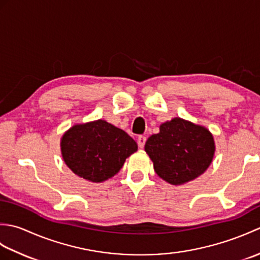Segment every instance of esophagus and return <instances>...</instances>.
<instances>
[{"instance_id": "1", "label": "esophagus", "mask_w": 260, "mask_h": 260, "mask_svg": "<svg viewBox=\"0 0 260 260\" xmlns=\"http://www.w3.org/2000/svg\"><path fill=\"white\" fill-rule=\"evenodd\" d=\"M145 142H146V137H145V136L141 135V136L137 137V144H139V146H140L141 148L144 147V145H145Z\"/></svg>"}]
</instances>
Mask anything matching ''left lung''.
Listing matches in <instances>:
<instances>
[{
	"instance_id": "8db88e82",
	"label": "left lung",
	"mask_w": 260,
	"mask_h": 260,
	"mask_svg": "<svg viewBox=\"0 0 260 260\" xmlns=\"http://www.w3.org/2000/svg\"><path fill=\"white\" fill-rule=\"evenodd\" d=\"M213 136L206 127L175 117L148 137L145 152L159 178L181 185L206 172L214 155Z\"/></svg>"
}]
</instances>
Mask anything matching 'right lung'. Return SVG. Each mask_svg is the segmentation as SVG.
Segmentation results:
<instances>
[{
  "label": "right lung",
  "mask_w": 260,
  "mask_h": 260,
  "mask_svg": "<svg viewBox=\"0 0 260 260\" xmlns=\"http://www.w3.org/2000/svg\"><path fill=\"white\" fill-rule=\"evenodd\" d=\"M60 145L67 167L95 183L113 178L137 151L136 142L126 132L103 119L73 126Z\"/></svg>",
  "instance_id": "1"
}]
</instances>
